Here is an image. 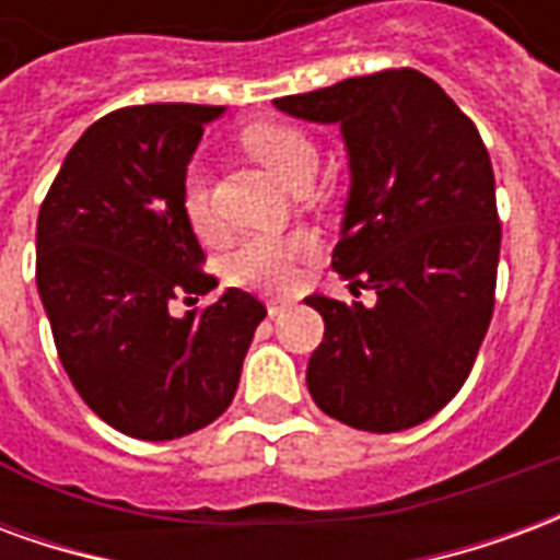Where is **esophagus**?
<instances>
[{
    "instance_id": "34e87169",
    "label": "esophagus",
    "mask_w": 560,
    "mask_h": 560,
    "mask_svg": "<svg viewBox=\"0 0 560 560\" xmlns=\"http://www.w3.org/2000/svg\"><path fill=\"white\" fill-rule=\"evenodd\" d=\"M288 305H291V303H288V300H267V312L272 317H276V315H281V312H284Z\"/></svg>"
}]
</instances>
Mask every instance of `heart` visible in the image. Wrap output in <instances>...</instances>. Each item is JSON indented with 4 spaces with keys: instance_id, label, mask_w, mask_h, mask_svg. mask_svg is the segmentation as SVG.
Wrapping results in <instances>:
<instances>
[{
    "instance_id": "obj_1",
    "label": "heart",
    "mask_w": 560,
    "mask_h": 560,
    "mask_svg": "<svg viewBox=\"0 0 560 560\" xmlns=\"http://www.w3.org/2000/svg\"><path fill=\"white\" fill-rule=\"evenodd\" d=\"M243 147L255 155L269 173H276L281 183L291 188L305 171H315V143L305 138L300 128L281 122H255L243 131ZM179 207L188 228L200 240L219 236V219L212 209L207 173L200 167L183 176L179 185ZM317 240L312 233L293 231L281 236H245L224 260V276L240 288L264 293H288L296 288L303 267L315 260Z\"/></svg>"
}]
</instances>
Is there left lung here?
Returning <instances> with one entry per match:
<instances>
[{
  "label": "left lung",
  "instance_id": "8db88e82",
  "mask_svg": "<svg viewBox=\"0 0 560 560\" xmlns=\"http://www.w3.org/2000/svg\"><path fill=\"white\" fill-rule=\"evenodd\" d=\"M284 114L339 122L351 197L332 269L377 303L312 293L324 341L308 393L332 420L401 432L468 381L494 308L501 221L480 131L432 78L387 68L276 98Z\"/></svg>",
  "mask_w": 560,
  "mask_h": 560
}]
</instances>
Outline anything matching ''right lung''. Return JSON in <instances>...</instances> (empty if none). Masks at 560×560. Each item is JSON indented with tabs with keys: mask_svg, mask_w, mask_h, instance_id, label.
Here are the masks:
<instances>
[{
	"mask_svg": "<svg viewBox=\"0 0 560 560\" xmlns=\"http://www.w3.org/2000/svg\"><path fill=\"white\" fill-rule=\"evenodd\" d=\"M221 107L138 104L92 122L44 197L35 281L80 399L116 432L173 441L233 401L267 305L240 288L173 317L219 281L179 207L203 122Z\"/></svg>",
	"mask_w": 560,
	"mask_h": 560,
	"instance_id": "obj_1",
	"label": "right lung"
}]
</instances>
